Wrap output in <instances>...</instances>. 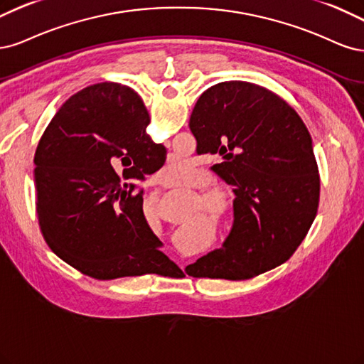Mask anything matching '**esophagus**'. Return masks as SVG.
<instances>
[{
	"instance_id": "obj_1",
	"label": "esophagus",
	"mask_w": 364,
	"mask_h": 364,
	"mask_svg": "<svg viewBox=\"0 0 364 364\" xmlns=\"http://www.w3.org/2000/svg\"><path fill=\"white\" fill-rule=\"evenodd\" d=\"M154 184H163V181H161L159 177H156V178H154Z\"/></svg>"
}]
</instances>
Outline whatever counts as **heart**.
Masks as SVG:
<instances>
[{
  "label": "heart",
  "instance_id": "1",
  "mask_svg": "<svg viewBox=\"0 0 364 364\" xmlns=\"http://www.w3.org/2000/svg\"><path fill=\"white\" fill-rule=\"evenodd\" d=\"M159 173L166 183L180 184V183H189L191 180H193L196 171L189 160L169 159L165 165L161 166ZM208 204L219 219L227 218V215L230 212V204L225 198L212 196L208 199Z\"/></svg>",
  "mask_w": 364,
  "mask_h": 364
}]
</instances>
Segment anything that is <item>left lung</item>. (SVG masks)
I'll return each mask as SVG.
<instances>
[{
	"label": "left lung",
	"instance_id": "1",
	"mask_svg": "<svg viewBox=\"0 0 364 364\" xmlns=\"http://www.w3.org/2000/svg\"><path fill=\"white\" fill-rule=\"evenodd\" d=\"M198 154L232 186V227L222 248L186 267L195 278L250 279L287 262L313 224L319 171L298 113L274 92L224 81L196 101L189 121Z\"/></svg>",
	"mask_w": 364,
	"mask_h": 364
}]
</instances>
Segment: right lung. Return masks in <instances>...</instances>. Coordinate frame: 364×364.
<instances>
[{
  "mask_svg": "<svg viewBox=\"0 0 364 364\" xmlns=\"http://www.w3.org/2000/svg\"><path fill=\"white\" fill-rule=\"evenodd\" d=\"M148 124V110L133 89L98 83L69 98L39 140L34 183L43 239L90 278L139 277L177 266L159 250L142 191L132 181L166 160L165 148L145 133Z\"/></svg>",
  "mask_w": 364,
  "mask_h": 364,
  "instance_id": "add662e5",
  "label": "right lung"
}]
</instances>
